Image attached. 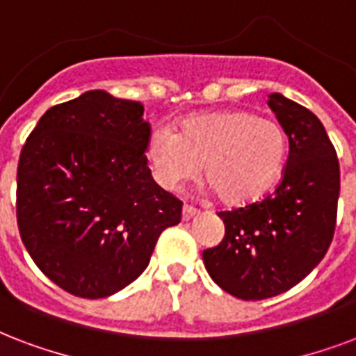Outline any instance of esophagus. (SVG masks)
Masks as SVG:
<instances>
[{"instance_id":"esophagus-1","label":"esophagus","mask_w":356,"mask_h":356,"mask_svg":"<svg viewBox=\"0 0 356 356\" xmlns=\"http://www.w3.org/2000/svg\"><path fill=\"white\" fill-rule=\"evenodd\" d=\"M197 213H199V210L195 207H189V204H184V208H181V219H184V221L195 218Z\"/></svg>"}]
</instances>
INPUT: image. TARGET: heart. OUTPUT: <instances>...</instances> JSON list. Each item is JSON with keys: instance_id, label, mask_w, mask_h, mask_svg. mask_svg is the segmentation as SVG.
I'll use <instances>...</instances> for the list:
<instances>
[{"instance_id": "heart-1", "label": "heart", "mask_w": 356, "mask_h": 356, "mask_svg": "<svg viewBox=\"0 0 356 356\" xmlns=\"http://www.w3.org/2000/svg\"><path fill=\"white\" fill-rule=\"evenodd\" d=\"M154 178L168 191L202 170L225 204H248L266 193L287 159V135L276 120L245 111L200 112L184 118L178 133L157 125L146 143Z\"/></svg>"}]
</instances>
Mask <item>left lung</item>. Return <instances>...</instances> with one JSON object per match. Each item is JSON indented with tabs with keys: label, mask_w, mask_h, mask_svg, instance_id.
I'll use <instances>...</instances> for the list:
<instances>
[{
	"label": "left lung",
	"mask_w": 356,
	"mask_h": 356,
	"mask_svg": "<svg viewBox=\"0 0 356 356\" xmlns=\"http://www.w3.org/2000/svg\"><path fill=\"white\" fill-rule=\"evenodd\" d=\"M268 106L289 137L277 188L257 202L219 212L225 236L202 251L208 274L229 295L263 300L300 283L332 242L340 197V163L314 112L270 93Z\"/></svg>",
	"instance_id": "obj_1"
}]
</instances>
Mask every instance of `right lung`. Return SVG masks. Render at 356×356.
I'll use <instances>...</instances> for the list:
<instances>
[{
    "label": "right lung",
    "instance_id": "obj_1",
    "mask_svg": "<svg viewBox=\"0 0 356 356\" xmlns=\"http://www.w3.org/2000/svg\"><path fill=\"white\" fill-rule=\"evenodd\" d=\"M138 101L92 90L48 108L16 172V219L48 280L82 298L135 282L181 202L157 186L144 156L149 124Z\"/></svg>",
    "mask_w": 356,
    "mask_h": 356
}]
</instances>
